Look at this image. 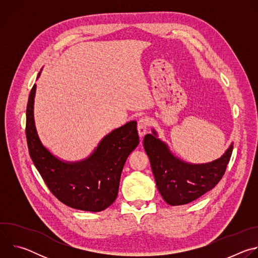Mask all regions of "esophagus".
Returning <instances> with one entry per match:
<instances>
[{"mask_svg": "<svg viewBox=\"0 0 258 258\" xmlns=\"http://www.w3.org/2000/svg\"><path fill=\"white\" fill-rule=\"evenodd\" d=\"M149 124H150V122H149L148 118L142 117V118L139 119V121H138V132H139V135L141 137H144L147 130H148V127H149Z\"/></svg>", "mask_w": 258, "mask_h": 258, "instance_id": "1", "label": "esophagus"}]
</instances>
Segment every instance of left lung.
Returning <instances> with one entry per match:
<instances>
[{"label":"left lung","mask_w":258,"mask_h":258,"mask_svg":"<svg viewBox=\"0 0 258 258\" xmlns=\"http://www.w3.org/2000/svg\"><path fill=\"white\" fill-rule=\"evenodd\" d=\"M144 148L148 155L156 186L169 205L190 203L213 189L224 176L233 145L217 160L206 164H190L174 157L167 146L153 135H146Z\"/></svg>","instance_id":"1"}]
</instances>
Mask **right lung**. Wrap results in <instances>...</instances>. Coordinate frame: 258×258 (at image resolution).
Segmentation results:
<instances>
[{"instance_id":"obj_1","label":"right lung","mask_w":258,"mask_h":258,"mask_svg":"<svg viewBox=\"0 0 258 258\" xmlns=\"http://www.w3.org/2000/svg\"><path fill=\"white\" fill-rule=\"evenodd\" d=\"M40 76V73H39ZM33 85L26 107L25 134L30 158L52 194L65 205L98 212L111 205L128 155L139 145L137 122L131 121L106 136L86 160L66 163L42 145L33 120Z\"/></svg>"}]
</instances>
